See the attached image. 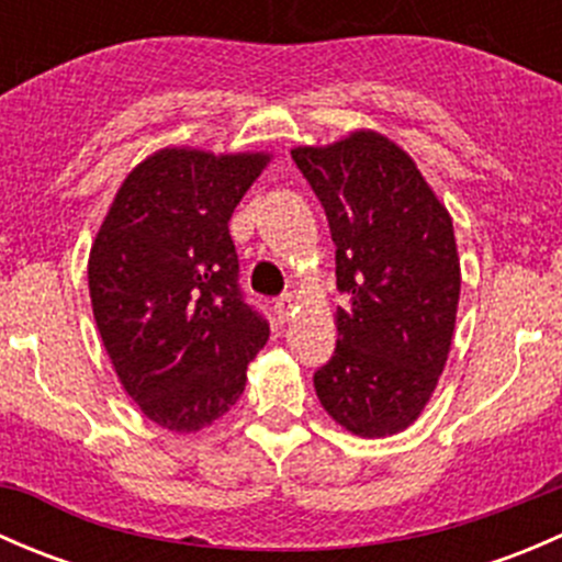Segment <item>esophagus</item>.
Listing matches in <instances>:
<instances>
[{"mask_svg": "<svg viewBox=\"0 0 562 562\" xmlns=\"http://www.w3.org/2000/svg\"><path fill=\"white\" fill-rule=\"evenodd\" d=\"M293 310H296V299H293L291 293H288V296H282V299H277V302H274V313H277V317H280V321H288V317L293 315Z\"/></svg>", "mask_w": 562, "mask_h": 562, "instance_id": "esophagus-1", "label": "esophagus"}]
</instances>
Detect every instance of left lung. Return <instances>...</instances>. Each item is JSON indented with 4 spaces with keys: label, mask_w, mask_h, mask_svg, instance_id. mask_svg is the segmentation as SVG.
Segmentation results:
<instances>
[{
    "label": "left lung",
    "mask_w": 562,
    "mask_h": 562,
    "mask_svg": "<svg viewBox=\"0 0 562 562\" xmlns=\"http://www.w3.org/2000/svg\"><path fill=\"white\" fill-rule=\"evenodd\" d=\"M337 245V350L315 372L323 411L359 438L411 427L449 361L459 255L449 209L375 130L291 149Z\"/></svg>",
    "instance_id": "left-lung-1"
}]
</instances>
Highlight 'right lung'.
<instances>
[{"instance_id":"1","label":"right lung","mask_w":562,"mask_h":562,"mask_svg":"<svg viewBox=\"0 0 562 562\" xmlns=\"http://www.w3.org/2000/svg\"><path fill=\"white\" fill-rule=\"evenodd\" d=\"M266 151L166 146L127 173L89 252L119 383L149 422L198 432L236 405L269 323L245 304L228 220Z\"/></svg>"}]
</instances>
